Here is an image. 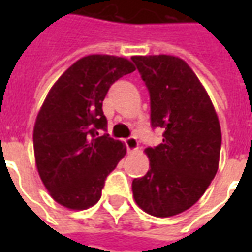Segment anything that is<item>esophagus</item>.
Wrapping results in <instances>:
<instances>
[{
  "label": "esophagus",
  "mask_w": 252,
  "mask_h": 252,
  "mask_svg": "<svg viewBox=\"0 0 252 252\" xmlns=\"http://www.w3.org/2000/svg\"><path fill=\"white\" fill-rule=\"evenodd\" d=\"M124 143H126V147L129 153H131V151H135V150H137V147H139V142H137V139L135 136L126 137V140H124Z\"/></svg>",
  "instance_id": "1"
}]
</instances>
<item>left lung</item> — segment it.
Segmentation results:
<instances>
[{
    "label": "left lung",
    "mask_w": 252,
    "mask_h": 252,
    "mask_svg": "<svg viewBox=\"0 0 252 252\" xmlns=\"http://www.w3.org/2000/svg\"><path fill=\"white\" fill-rule=\"evenodd\" d=\"M150 93L151 126L163 142L146 148L150 170L132 181L136 204L157 217L185 212L200 200L219 169L221 129L200 79L171 55L133 57Z\"/></svg>",
    "instance_id": "obj_1"
}]
</instances>
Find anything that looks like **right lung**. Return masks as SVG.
Here are the masks:
<instances>
[{"mask_svg":"<svg viewBox=\"0 0 252 252\" xmlns=\"http://www.w3.org/2000/svg\"><path fill=\"white\" fill-rule=\"evenodd\" d=\"M135 71L126 58L89 55L63 72L36 117L33 150L46 189L74 211L97 204L105 180L126 150L106 131L102 101L119 78Z\"/></svg>","mask_w":252,"mask_h":252,"instance_id":"1","label":"right lung"}]
</instances>
